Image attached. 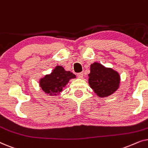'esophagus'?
<instances>
[{
    "instance_id": "esophagus-1",
    "label": "esophagus",
    "mask_w": 148,
    "mask_h": 148,
    "mask_svg": "<svg viewBox=\"0 0 148 148\" xmlns=\"http://www.w3.org/2000/svg\"><path fill=\"white\" fill-rule=\"evenodd\" d=\"M84 77V73H79L77 74V77L82 79Z\"/></svg>"
}]
</instances>
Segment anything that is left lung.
<instances>
[{"label": "left lung", "mask_w": 148, "mask_h": 148, "mask_svg": "<svg viewBox=\"0 0 148 148\" xmlns=\"http://www.w3.org/2000/svg\"><path fill=\"white\" fill-rule=\"evenodd\" d=\"M88 82L91 88L100 98L108 96L116 92L120 84V76L116 71L106 68L98 62L90 66Z\"/></svg>", "instance_id": "8db88e82"}]
</instances>
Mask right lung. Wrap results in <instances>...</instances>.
I'll return each instance as SVG.
<instances>
[{
    "mask_svg": "<svg viewBox=\"0 0 148 148\" xmlns=\"http://www.w3.org/2000/svg\"><path fill=\"white\" fill-rule=\"evenodd\" d=\"M76 76L70 71H66L61 66H56L50 75L40 79V86L46 94L56 96L62 91V88L68 84L71 79Z\"/></svg>",
    "mask_w": 148,
    "mask_h": 148,
    "instance_id": "right-lung-1",
    "label": "right lung"
}]
</instances>
